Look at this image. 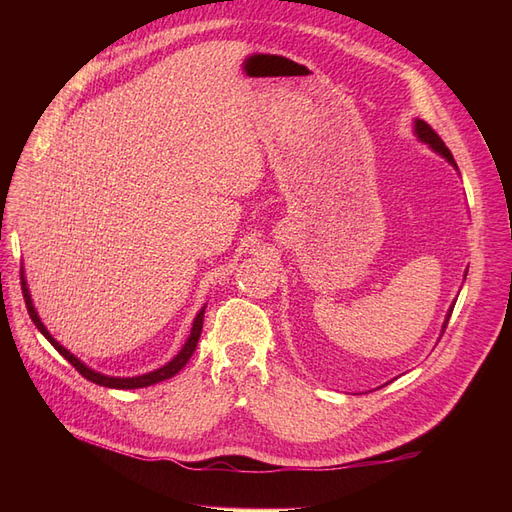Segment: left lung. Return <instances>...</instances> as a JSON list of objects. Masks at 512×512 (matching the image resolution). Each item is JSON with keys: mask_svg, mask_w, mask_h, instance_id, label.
<instances>
[{"mask_svg": "<svg viewBox=\"0 0 512 512\" xmlns=\"http://www.w3.org/2000/svg\"><path fill=\"white\" fill-rule=\"evenodd\" d=\"M416 136L421 138L423 143H427L433 151H438L440 156H444L448 162H451V164L457 168V164H455V160H453V153H451V149H448V147L444 145V141H442V138L438 136V132L433 130V128L429 126V123H425V121H421V119H416ZM453 307H455V305H451V309H448V316H446V322H444V327H442V333L446 331V324H448V320H451Z\"/></svg>", "mask_w": 512, "mask_h": 512, "instance_id": "obj_1", "label": "left lung"}]
</instances>
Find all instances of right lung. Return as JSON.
Segmentation results:
<instances>
[{
    "instance_id": "right-lung-1",
    "label": "right lung",
    "mask_w": 512,
    "mask_h": 512,
    "mask_svg": "<svg viewBox=\"0 0 512 512\" xmlns=\"http://www.w3.org/2000/svg\"><path fill=\"white\" fill-rule=\"evenodd\" d=\"M21 290H23V299H25V305H27V312H29V318L34 320V324L38 327V331L49 339V342L53 344V348L64 356V359L79 371V374L83 376V378H87L89 382H94V384H100V386H108V389H143V386H151V384H156V382H162V380H168V378H173L177 371H181L183 367H185V363L190 361V356L194 354V350H196V344H198V337H200V331H203V318H205V307L200 309L198 312V316H196V320H194V324H192V331H190V337H188V342H185V346L181 348V352L175 356L173 361L170 363H166L164 367H160V369H156V371H151V374H143V376H134V378H111V376H102V374H98V371H94V369H89L85 363H81L79 359H76L74 354H70L64 346H61L59 342H55L53 339V335L46 331V327L44 324L40 322V318H38V314H36V309H34V303H32V297H29V288H27V284H25V280H23V271H21Z\"/></svg>"
}]
</instances>
